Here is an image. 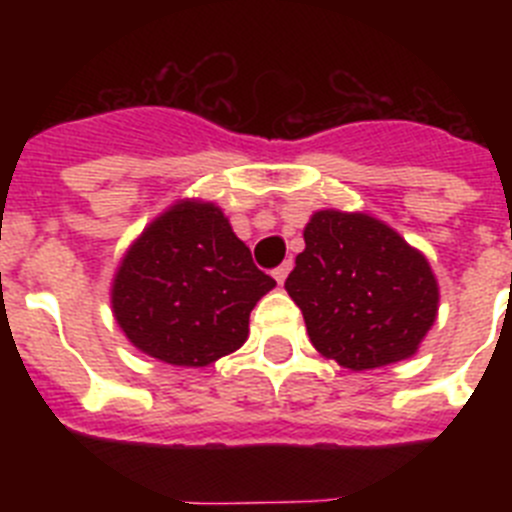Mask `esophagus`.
<instances>
[{
    "mask_svg": "<svg viewBox=\"0 0 512 512\" xmlns=\"http://www.w3.org/2000/svg\"><path fill=\"white\" fill-rule=\"evenodd\" d=\"M289 269H292V261H284V264L277 266V269L271 271V274H274V279H277L279 284H284V279L289 277Z\"/></svg>",
    "mask_w": 512,
    "mask_h": 512,
    "instance_id": "esophagus-1",
    "label": "esophagus"
}]
</instances>
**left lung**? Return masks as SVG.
<instances>
[{
    "label": "left lung",
    "mask_w": 512,
    "mask_h": 512,
    "mask_svg": "<svg viewBox=\"0 0 512 512\" xmlns=\"http://www.w3.org/2000/svg\"><path fill=\"white\" fill-rule=\"evenodd\" d=\"M302 235L284 289L312 346L351 372L418 354L441 300L423 251L366 212H312Z\"/></svg>",
    "instance_id": "obj_1"
}]
</instances>
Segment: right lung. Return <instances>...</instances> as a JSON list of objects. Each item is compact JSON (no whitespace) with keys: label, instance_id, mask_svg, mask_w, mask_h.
I'll return each instance as SVG.
<instances>
[{"label":"right lung","instance_id":"add662e5","mask_svg":"<svg viewBox=\"0 0 512 512\" xmlns=\"http://www.w3.org/2000/svg\"><path fill=\"white\" fill-rule=\"evenodd\" d=\"M277 282L256 269L215 202L184 197L122 253L112 315L140 354L200 369L246 343L256 302Z\"/></svg>","mask_w":512,"mask_h":512}]
</instances>
